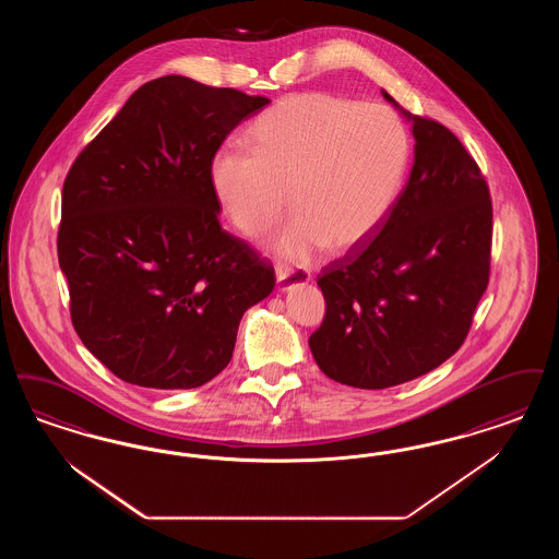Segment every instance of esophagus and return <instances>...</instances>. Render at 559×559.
<instances>
[{"mask_svg": "<svg viewBox=\"0 0 559 559\" xmlns=\"http://www.w3.org/2000/svg\"><path fill=\"white\" fill-rule=\"evenodd\" d=\"M308 283H310V274L306 270H289V272L278 270L276 272V287L281 290L301 287V285H308Z\"/></svg>", "mask_w": 559, "mask_h": 559, "instance_id": "1", "label": "esophagus"}]
</instances>
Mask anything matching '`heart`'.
Returning a JSON list of instances; mask_svg holds the SVG:
<instances>
[{
	"instance_id": "1",
	"label": "heart",
	"mask_w": 559,
	"mask_h": 559,
	"mask_svg": "<svg viewBox=\"0 0 559 559\" xmlns=\"http://www.w3.org/2000/svg\"><path fill=\"white\" fill-rule=\"evenodd\" d=\"M246 152L218 150L210 187L228 221L247 237L262 235L285 207L269 249L308 264L329 246L366 241L393 210L409 162L402 118L380 104L333 93H297L276 102L246 134Z\"/></svg>"
}]
</instances>
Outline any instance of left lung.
<instances>
[{
    "instance_id": "1",
    "label": "left lung",
    "mask_w": 559,
    "mask_h": 559,
    "mask_svg": "<svg viewBox=\"0 0 559 559\" xmlns=\"http://www.w3.org/2000/svg\"><path fill=\"white\" fill-rule=\"evenodd\" d=\"M414 166L389 216L322 270L318 368L341 384L386 389L451 358L489 285L492 212L476 162L443 124L403 110Z\"/></svg>"
}]
</instances>
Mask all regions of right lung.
Masks as SVG:
<instances>
[{"label": "right lung", "instance_id": "add662e5", "mask_svg": "<svg viewBox=\"0 0 559 559\" xmlns=\"http://www.w3.org/2000/svg\"><path fill=\"white\" fill-rule=\"evenodd\" d=\"M269 97L168 74L134 91L72 164L58 260L83 345L145 389H195L233 358L274 270L218 223L210 159Z\"/></svg>", "mask_w": 559, "mask_h": 559}]
</instances>
